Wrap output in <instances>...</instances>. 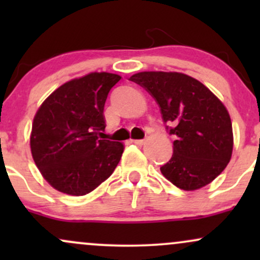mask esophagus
<instances>
[{"instance_id": "esophagus-1", "label": "esophagus", "mask_w": 260, "mask_h": 260, "mask_svg": "<svg viewBox=\"0 0 260 260\" xmlns=\"http://www.w3.org/2000/svg\"><path fill=\"white\" fill-rule=\"evenodd\" d=\"M132 143H134V144H137V145H143V144H145V140L144 139H133Z\"/></svg>"}]
</instances>
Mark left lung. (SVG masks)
Listing matches in <instances>:
<instances>
[{
  "label": "left lung",
  "mask_w": 260,
  "mask_h": 260,
  "mask_svg": "<svg viewBox=\"0 0 260 260\" xmlns=\"http://www.w3.org/2000/svg\"><path fill=\"white\" fill-rule=\"evenodd\" d=\"M147 90L160 107L174 154L161 174L183 190L214 181L228 166L234 148L230 115L199 80L177 72H140L129 78Z\"/></svg>",
  "instance_id": "left-lung-1"
}]
</instances>
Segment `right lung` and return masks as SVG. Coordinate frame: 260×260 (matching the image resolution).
<instances>
[{"mask_svg":"<svg viewBox=\"0 0 260 260\" xmlns=\"http://www.w3.org/2000/svg\"><path fill=\"white\" fill-rule=\"evenodd\" d=\"M120 79L113 73H89L64 83L39 107L31 128V155L55 189L88 194L115 171L123 144L99 136L106 127L107 95Z\"/></svg>","mask_w":260,"mask_h":260,"instance_id":"right-lung-1","label":"right lung"}]
</instances>
